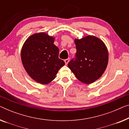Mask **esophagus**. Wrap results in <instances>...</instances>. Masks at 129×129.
Wrapping results in <instances>:
<instances>
[{"mask_svg": "<svg viewBox=\"0 0 129 129\" xmlns=\"http://www.w3.org/2000/svg\"><path fill=\"white\" fill-rule=\"evenodd\" d=\"M69 61H70V58L66 59H65V60H64V62H65V64H66V65L68 64V63L69 62Z\"/></svg>", "mask_w": 129, "mask_h": 129, "instance_id": "esophagus-1", "label": "esophagus"}]
</instances>
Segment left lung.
<instances>
[{"label": "left lung", "mask_w": 129, "mask_h": 129, "mask_svg": "<svg viewBox=\"0 0 129 129\" xmlns=\"http://www.w3.org/2000/svg\"><path fill=\"white\" fill-rule=\"evenodd\" d=\"M75 58L68 63V67L80 82L93 83L104 72L108 62V52L104 43L94 36L75 39Z\"/></svg>", "instance_id": "1"}]
</instances>
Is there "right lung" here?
<instances>
[{"label": "right lung", "mask_w": 129, "mask_h": 129, "mask_svg": "<svg viewBox=\"0 0 129 129\" xmlns=\"http://www.w3.org/2000/svg\"><path fill=\"white\" fill-rule=\"evenodd\" d=\"M54 38L44 32L32 35L25 42L21 57L25 70L32 79L47 84L54 79L65 65L58 58L59 49L54 45Z\"/></svg>", "instance_id": "1"}]
</instances>
